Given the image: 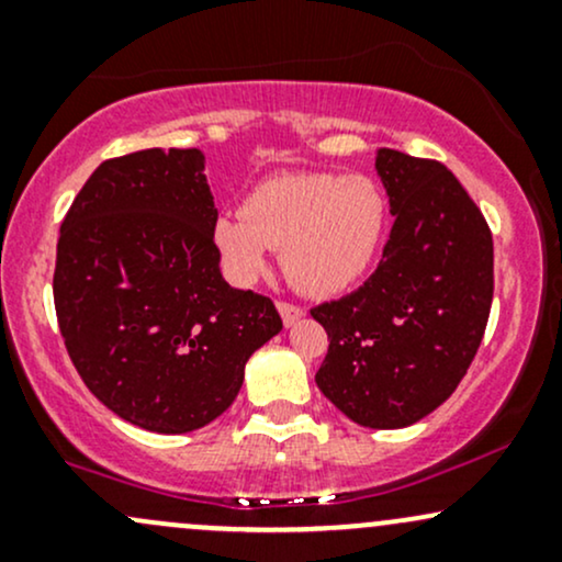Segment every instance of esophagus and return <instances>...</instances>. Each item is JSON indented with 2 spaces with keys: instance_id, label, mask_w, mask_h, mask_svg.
Returning a JSON list of instances; mask_svg holds the SVG:
<instances>
[{
  "instance_id": "34e87169",
  "label": "esophagus",
  "mask_w": 562,
  "mask_h": 562,
  "mask_svg": "<svg viewBox=\"0 0 562 562\" xmlns=\"http://www.w3.org/2000/svg\"><path fill=\"white\" fill-rule=\"evenodd\" d=\"M277 312H280L282 322H285V327L295 325L303 317V308L295 306V303H288V301H277Z\"/></svg>"
}]
</instances>
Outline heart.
Segmentation results:
<instances>
[{
  "instance_id": "b5f03b06",
  "label": "heart",
  "mask_w": 562,
  "mask_h": 562,
  "mask_svg": "<svg viewBox=\"0 0 562 562\" xmlns=\"http://www.w3.org/2000/svg\"><path fill=\"white\" fill-rule=\"evenodd\" d=\"M389 229V198L367 173H277L224 211L214 243L229 277L254 285L280 250L290 285L330 299L357 285L375 263Z\"/></svg>"
}]
</instances>
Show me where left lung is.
<instances>
[{
    "label": "left lung",
    "mask_w": 562,
    "mask_h": 562,
    "mask_svg": "<svg viewBox=\"0 0 562 562\" xmlns=\"http://www.w3.org/2000/svg\"><path fill=\"white\" fill-rule=\"evenodd\" d=\"M393 227L370 280L312 317L325 327L317 385L348 420H423L465 378L494 295L492 229L447 166L378 150Z\"/></svg>",
    "instance_id": "left-lung-1"
}]
</instances>
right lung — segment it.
I'll list each match as a JSON object with an SVG mask.
<instances>
[{
	"instance_id": "right-lung-1",
	"label": "right lung",
	"mask_w": 562,
	"mask_h": 562,
	"mask_svg": "<svg viewBox=\"0 0 562 562\" xmlns=\"http://www.w3.org/2000/svg\"><path fill=\"white\" fill-rule=\"evenodd\" d=\"M203 169L195 147L105 160L57 240L53 293L70 362L108 409L153 434L216 420L250 353L282 330L272 299L222 277Z\"/></svg>"
}]
</instances>
